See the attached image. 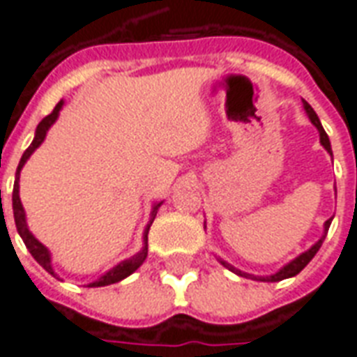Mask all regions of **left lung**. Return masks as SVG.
Here are the masks:
<instances>
[{
  "instance_id": "obj_1",
  "label": "left lung",
  "mask_w": 357,
  "mask_h": 357,
  "mask_svg": "<svg viewBox=\"0 0 357 357\" xmlns=\"http://www.w3.org/2000/svg\"><path fill=\"white\" fill-rule=\"evenodd\" d=\"M304 109H306L307 116H310V120H312V124H314L315 128L319 130L321 145L331 153L329 137H327V133H325V130H323V126H321V122H319V118H317V114H315V110L312 109V107H310V105H307L306 101H304ZM329 225H331V220H327V222H325V231H329ZM323 239H325V235H323L321 239L317 241V243H315L314 247L310 248V250H306L304 255H300L298 258H296V260H292V262L287 264V266H284L283 269H279L275 275H269V277L248 275V273H243V271H239V269H235V268H233V266H229V264H227V262H222V264H224L225 268H229V269H231V271H237L239 275L248 277V279H260V281H281V279H287V277H294V275H296V273H300L302 269L306 268L307 264H310V260H312V258H314V256L317 255V250H319V247H321Z\"/></svg>"
}]
</instances>
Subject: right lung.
I'll list each match as a JSON object with an SVG mask.
<instances>
[{"label":"right lung","mask_w":357,"mask_h":357,"mask_svg":"<svg viewBox=\"0 0 357 357\" xmlns=\"http://www.w3.org/2000/svg\"><path fill=\"white\" fill-rule=\"evenodd\" d=\"M61 107H63V101H59L57 105H55V109L51 110V114H47V116L43 118L42 122L38 124V128H36V137L34 141L30 143V147L24 151V155H22V158H20L19 162V168H17V176H15V187H13V214H15V224H17V231L20 233V237H22V241H24V245H26V248L30 250V255L34 256V260L40 266H42L45 271H50L51 275H55L53 273V268H51V256L50 252H47V248L43 247L40 241L36 239L32 233L28 231L26 227V218H24V208H22V204H20V197H19V176H20V170H22V166H24V162H26L28 158H30V155L34 153L36 149L42 145V141L45 139V133H47V130L51 128V124L57 120L59 116V110H61ZM0 202H1V189H0ZM162 202H158L155 208H153V214H151V222H149L147 229H145V247H143V250H139L137 255L132 256L130 260H124L122 264H118L116 268H112L110 271H107L105 275L101 277V279H97L95 283H89V287H105V284H112V283H118V281H122L124 277L132 275L135 269L139 268L141 264L145 262V258H147V233H149V227H151V224H153V220H155L156 216V210H158V206H160Z\"/></svg>","instance_id":"right-lung-1"}]
</instances>
